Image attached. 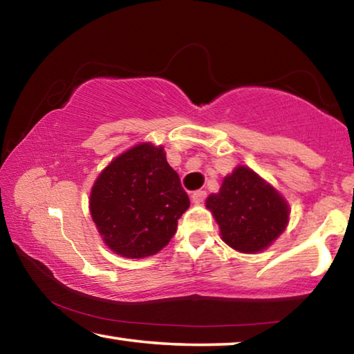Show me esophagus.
<instances>
[{
	"label": "esophagus",
	"instance_id": "obj_1",
	"mask_svg": "<svg viewBox=\"0 0 354 354\" xmlns=\"http://www.w3.org/2000/svg\"><path fill=\"white\" fill-rule=\"evenodd\" d=\"M205 200H206V192L205 190H195L194 194H192V201H194L195 205H201V203Z\"/></svg>",
	"mask_w": 354,
	"mask_h": 354
}]
</instances>
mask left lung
I'll return each instance as SVG.
<instances>
[{
    "label": "left lung",
    "mask_w": 354,
    "mask_h": 354,
    "mask_svg": "<svg viewBox=\"0 0 354 354\" xmlns=\"http://www.w3.org/2000/svg\"><path fill=\"white\" fill-rule=\"evenodd\" d=\"M206 207L218 223L223 242L250 254L277 241L290 214L277 189L243 165L223 179L218 194L207 196Z\"/></svg>",
    "instance_id": "obj_1"
}]
</instances>
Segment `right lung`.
Returning a JSON list of instances; mask_svg holds the SVG:
<instances>
[{"label": "right lung", "mask_w": 354, "mask_h": 354, "mask_svg": "<svg viewBox=\"0 0 354 354\" xmlns=\"http://www.w3.org/2000/svg\"><path fill=\"white\" fill-rule=\"evenodd\" d=\"M88 205L107 247L140 259L170 242L190 200L164 148L139 143L100 173Z\"/></svg>", "instance_id": "add662e5"}]
</instances>
